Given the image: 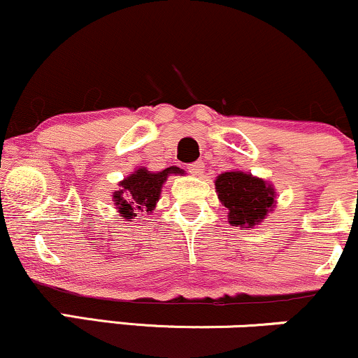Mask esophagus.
Returning <instances> with one entry per match:
<instances>
[{
	"label": "esophagus",
	"mask_w": 358,
	"mask_h": 358,
	"mask_svg": "<svg viewBox=\"0 0 358 358\" xmlns=\"http://www.w3.org/2000/svg\"><path fill=\"white\" fill-rule=\"evenodd\" d=\"M188 171H190V173L195 175V176L203 175V171H205L203 162H195V163H192V165H188Z\"/></svg>",
	"instance_id": "34e87169"
}]
</instances>
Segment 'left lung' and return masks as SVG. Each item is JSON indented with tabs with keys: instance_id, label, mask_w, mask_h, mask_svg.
Wrapping results in <instances>:
<instances>
[{
	"instance_id": "8db88e82",
	"label": "left lung",
	"mask_w": 358,
	"mask_h": 358,
	"mask_svg": "<svg viewBox=\"0 0 358 358\" xmlns=\"http://www.w3.org/2000/svg\"><path fill=\"white\" fill-rule=\"evenodd\" d=\"M215 190L229 210V220L241 229H252L273 210L276 192L273 185L245 171H225L217 176Z\"/></svg>"
}]
</instances>
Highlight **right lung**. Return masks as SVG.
<instances>
[{"mask_svg": "<svg viewBox=\"0 0 358 358\" xmlns=\"http://www.w3.org/2000/svg\"><path fill=\"white\" fill-rule=\"evenodd\" d=\"M170 175H183V170L178 166H170L153 173L146 168H138L134 173L119 182V190L113 193V202L122 219H133L139 212H153L156 202L159 200L163 183Z\"/></svg>", "mask_w": 358, "mask_h": 358, "instance_id": "obj_1", "label": "right lung"}]
</instances>
